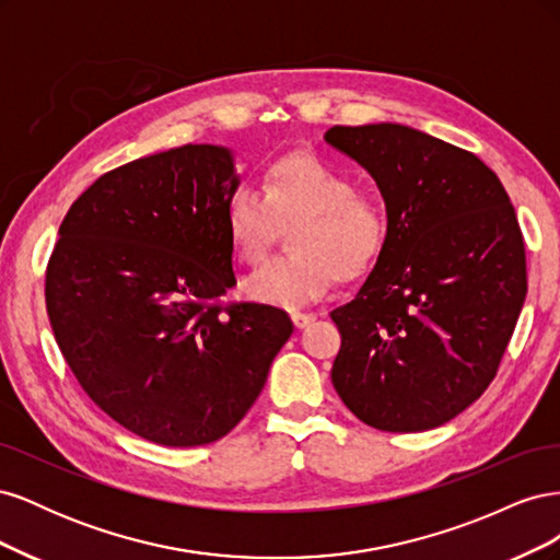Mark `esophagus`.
<instances>
[{
  "label": "esophagus",
  "instance_id": "1",
  "mask_svg": "<svg viewBox=\"0 0 560 560\" xmlns=\"http://www.w3.org/2000/svg\"><path fill=\"white\" fill-rule=\"evenodd\" d=\"M313 319H315V315H313V313H292V322H294V327H296V329L308 327Z\"/></svg>",
  "mask_w": 560,
  "mask_h": 560
}]
</instances>
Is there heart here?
<instances>
[{"label": "heart", "mask_w": 560, "mask_h": 560, "mask_svg": "<svg viewBox=\"0 0 560 560\" xmlns=\"http://www.w3.org/2000/svg\"><path fill=\"white\" fill-rule=\"evenodd\" d=\"M290 231L292 254L261 264L241 284L249 299L299 308L319 299L334 278H358L378 261L387 243V217L374 196L358 191L341 167L296 151L266 165L261 194L233 189L224 202V229L233 257L257 264L278 224Z\"/></svg>", "instance_id": "heart-1"}]
</instances>
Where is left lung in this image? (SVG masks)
<instances>
[{"instance_id":"1","label":"left lung","mask_w":560,"mask_h":560,"mask_svg":"<svg viewBox=\"0 0 560 560\" xmlns=\"http://www.w3.org/2000/svg\"><path fill=\"white\" fill-rule=\"evenodd\" d=\"M325 140L374 177L387 212L374 270L331 311V383L376 430L444 425L495 378L528 292L512 200L483 161L409 126H334Z\"/></svg>"}]
</instances>
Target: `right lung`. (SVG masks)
Returning a JSON list of instances; mask_svg holds the SVG:
<instances>
[{
	"label": "right lung",
	"instance_id": "add662e5",
	"mask_svg": "<svg viewBox=\"0 0 560 560\" xmlns=\"http://www.w3.org/2000/svg\"><path fill=\"white\" fill-rule=\"evenodd\" d=\"M233 151L184 144L93 182L65 214L46 268V311L86 395L161 446L229 434L292 336L284 311L222 308L235 284L224 202Z\"/></svg>",
	"mask_w": 560,
	"mask_h": 560
}]
</instances>
